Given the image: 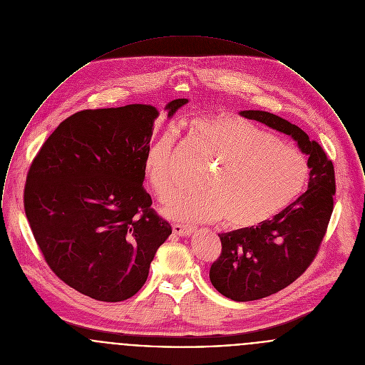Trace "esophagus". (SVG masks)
<instances>
[{
	"instance_id": "obj_1",
	"label": "esophagus",
	"mask_w": 365,
	"mask_h": 365,
	"mask_svg": "<svg viewBox=\"0 0 365 365\" xmlns=\"http://www.w3.org/2000/svg\"><path fill=\"white\" fill-rule=\"evenodd\" d=\"M194 227H188V225H181V224H174L173 225V232L178 237H190L194 232Z\"/></svg>"
}]
</instances>
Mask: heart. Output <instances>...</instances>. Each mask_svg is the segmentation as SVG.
<instances>
[{"instance_id": "b5f03b06", "label": "heart", "mask_w": 365, "mask_h": 365, "mask_svg": "<svg viewBox=\"0 0 365 365\" xmlns=\"http://www.w3.org/2000/svg\"><path fill=\"white\" fill-rule=\"evenodd\" d=\"M213 159L200 192H182L163 207V216L182 222L224 219L232 228H252L284 212L303 194L310 165L296 146L242 118L217 113L188 123ZM175 128L169 125L148 148L144 174L160 200L174 194L169 163Z\"/></svg>"}]
</instances>
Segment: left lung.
Returning <instances> with one entry per match:
<instances>
[{"label":"left lung","mask_w":365,"mask_h":365,"mask_svg":"<svg viewBox=\"0 0 365 365\" xmlns=\"http://www.w3.org/2000/svg\"><path fill=\"white\" fill-rule=\"evenodd\" d=\"M240 115L289 135L310 165L307 191L284 212L257 227L219 234L222 250L210 281L225 297L250 302L291 285L316 257L334 210L335 171L324 149L296 124L264 110Z\"/></svg>","instance_id":"8db88e82"}]
</instances>
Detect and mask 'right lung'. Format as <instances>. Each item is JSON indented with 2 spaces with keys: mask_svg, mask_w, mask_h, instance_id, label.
Masks as SVG:
<instances>
[{
  "mask_svg": "<svg viewBox=\"0 0 365 365\" xmlns=\"http://www.w3.org/2000/svg\"><path fill=\"white\" fill-rule=\"evenodd\" d=\"M185 103L169 102L168 118ZM158 116L145 103L77 112L49 135L27 173L26 217L49 267L96 300L134 296L170 237L143 187Z\"/></svg>",
  "mask_w": 365,
  "mask_h": 365,
  "instance_id": "right-lung-1",
  "label": "right lung"
}]
</instances>
